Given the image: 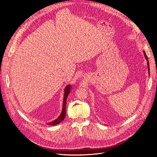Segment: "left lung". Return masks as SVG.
Instances as JSON below:
<instances>
[{"instance_id":"1","label":"left lung","mask_w":157,"mask_h":157,"mask_svg":"<svg viewBox=\"0 0 157 157\" xmlns=\"http://www.w3.org/2000/svg\"><path fill=\"white\" fill-rule=\"evenodd\" d=\"M144 55H145V58L147 59V64H148V73H150L149 72V71H150V68H149V61H148V58H147V55H146V53H145V52L144 51Z\"/></svg>"}]
</instances>
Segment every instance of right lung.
I'll list each match as a JSON object with an SVG mask.
<instances>
[{"mask_svg":"<svg viewBox=\"0 0 157 157\" xmlns=\"http://www.w3.org/2000/svg\"><path fill=\"white\" fill-rule=\"evenodd\" d=\"M71 86L70 85H68L66 86V87L64 89V101H63V110L61 113V115L58 117V118L55 121H53V122H49L48 125H55L58 124L59 123H60L65 117L66 116V99L68 96L70 94V89H71Z\"/></svg>","mask_w":157,"mask_h":157,"instance_id":"obj_1","label":"right lung"}]
</instances>
